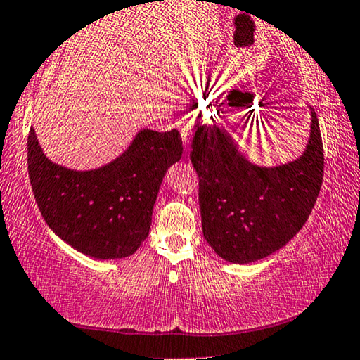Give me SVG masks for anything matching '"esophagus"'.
I'll use <instances>...</instances> for the list:
<instances>
[{"label":"esophagus","mask_w":360,"mask_h":360,"mask_svg":"<svg viewBox=\"0 0 360 360\" xmlns=\"http://www.w3.org/2000/svg\"><path fill=\"white\" fill-rule=\"evenodd\" d=\"M178 129L182 135V140H184V145H186V151H189L191 148V140H192V135H194V130H195V120L192 115H184L179 122H178Z\"/></svg>","instance_id":"obj_1"}]
</instances>
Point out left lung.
<instances>
[{
    "instance_id": "left-lung-1",
    "label": "left lung",
    "mask_w": 360,
    "mask_h": 360,
    "mask_svg": "<svg viewBox=\"0 0 360 360\" xmlns=\"http://www.w3.org/2000/svg\"><path fill=\"white\" fill-rule=\"evenodd\" d=\"M191 161L199 176L202 231L224 259L246 264L287 245L315 207L323 182V141L315 110L305 153L259 168L243 158L215 125H199Z\"/></svg>"
}]
</instances>
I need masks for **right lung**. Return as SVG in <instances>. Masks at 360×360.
I'll return each mask as SVG.
<instances>
[{"label": "right lung", "mask_w": 360, "mask_h": 360, "mask_svg": "<svg viewBox=\"0 0 360 360\" xmlns=\"http://www.w3.org/2000/svg\"><path fill=\"white\" fill-rule=\"evenodd\" d=\"M179 131L141 130L129 150L94 171H72L45 158L34 129L27 169L47 225L70 246L98 259L127 257L148 236L166 171L181 160Z\"/></svg>", "instance_id": "add662e5"}]
</instances>
